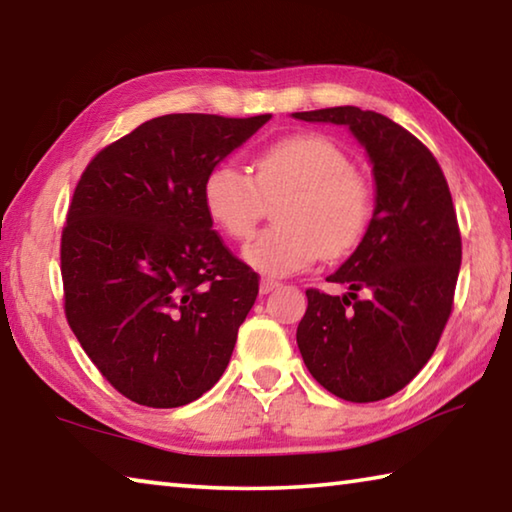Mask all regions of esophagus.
Wrapping results in <instances>:
<instances>
[{
  "mask_svg": "<svg viewBox=\"0 0 512 512\" xmlns=\"http://www.w3.org/2000/svg\"><path fill=\"white\" fill-rule=\"evenodd\" d=\"M277 286H280V282H277V280H271V277H264V280L262 282H259V293H271V291H275V288Z\"/></svg>",
  "mask_w": 512,
  "mask_h": 512,
  "instance_id": "34e87169",
  "label": "esophagus"
}]
</instances>
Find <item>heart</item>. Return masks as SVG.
<instances>
[{
  "label": "heart",
  "instance_id": "1",
  "mask_svg": "<svg viewBox=\"0 0 512 512\" xmlns=\"http://www.w3.org/2000/svg\"><path fill=\"white\" fill-rule=\"evenodd\" d=\"M253 167L250 176L230 161L217 163L201 194L212 224L235 241L255 235L266 201L286 197L277 210L282 226L244 248V259L259 273H300L322 255H347L365 237L374 217V185L333 138L318 132L284 136L264 147Z\"/></svg>",
  "mask_w": 512,
  "mask_h": 512
}]
</instances>
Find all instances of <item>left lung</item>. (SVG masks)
<instances>
[{
	"mask_svg": "<svg viewBox=\"0 0 512 512\" xmlns=\"http://www.w3.org/2000/svg\"><path fill=\"white\" fill-rule=\"evenodd\" d=\"M293 116L347 125L365 145L376 179L365 237L327 277L349 293L306 288L297 347L327 392L351 403L383 401L425 367L450 320L461 232L448 181L414 134L376 111L347 105Z\"/></svg>",
	"mask_w": 512,
	"mask_h": 512,
	"instance_id": "obj_1",
	"label": "left lung"
}]
</instances>
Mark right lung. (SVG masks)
<instances>
[{
  "mask_svg": "<svg viewBox=\"0 0 512 512\" xmlns=\"http://www.w3.org/2000/svg\"><path fill=\"white\" fill-rule=\"evenodd\" d=\"M268 118H152L80 176L60 241L64 315L129 401L188 405L228 367L259 275L212 230L201 190Z\"/></svg>",
  "mask_w": 512,
  "mask_h": 512,
  "instance_id": "right-lung-1",
  "label": "right lung"
}]
</instances>
